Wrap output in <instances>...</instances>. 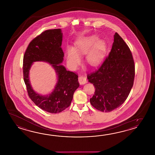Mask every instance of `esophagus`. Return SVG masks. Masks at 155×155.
Returning <instances> with one entry per match:
<instances>
[{"label": "esophagus", "instance_id": "34e87169", "mask_svg": "<svg viewBox=\"0 0 155 155\" xmlns=\"http://www.w3.org/2000/svg\"><path fill=\"white\" fill-rule=\"evenodd\" d=\"M79 82L80 85H84L87 82V80H86V78L85 76H80L79 77Z\"/></svg>", "mask_w": 155, "mask_h": 155}]
</instances>
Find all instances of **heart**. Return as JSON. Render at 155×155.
Instances as JSON below:
<instances>
[{"mask_svg":"<svg viewBox=\"0 0 155 155\" xmlns=\"http://www.w3.org/2000/svg\"><path fill=\"white\" fill-rule=\"evenodd\" d=\"M105 43L97 40L95 35L82 36L75 43V48L68 46L66 49V60L70 66L76 67L81 62V58L86 54V62L92 66L101 62L105 51Z\"/></svg>","mask_w":155,"mask_h":155,"instance_id":"1","label":"heart"}]
</instances>
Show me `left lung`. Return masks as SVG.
<instances>
[{
	"label": "left lung",
	"instance_id": "8db88e82",
	"mask_svg": "<svg viewBox=\"0 0 155 155\" xmlns=\"http://www.w3.org/2000/svg\"><path fill=\"white\" fill-rule=\"evenodd\" d=\"M87 78L95 87L90 99L95 109L110 112L125 101L134 85L135 63L129 46L118 33L114 35L109 56Z\"/></svg>",
	"mask_w": 155,
	"mask_h": 155
}]
</instances>
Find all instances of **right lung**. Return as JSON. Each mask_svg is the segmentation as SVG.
Instances as JSON below:
<instances>
[{"mask_svg":"<svg viewBox=\"0 0 155 155\" xmlns=\"http://www.w3.org/2000/svg\"><path fill=\"white\" fill-rule=\"evenodd\" d=\"M63 33L60 29L47 30L30 43L23 58L24 80L28 95L34 103L46 112L56 114L69 106L75 91L79 87L78 76L67 71L60 64L64 54L61 48ZM49 63L56 70L58 81L53 92L47 96L35 92L29 81V70L34 62Z\"/></svg>","mask_w":155,"mask_h":155,"instance_id":"1","label":"right lung"}]
</instances>
